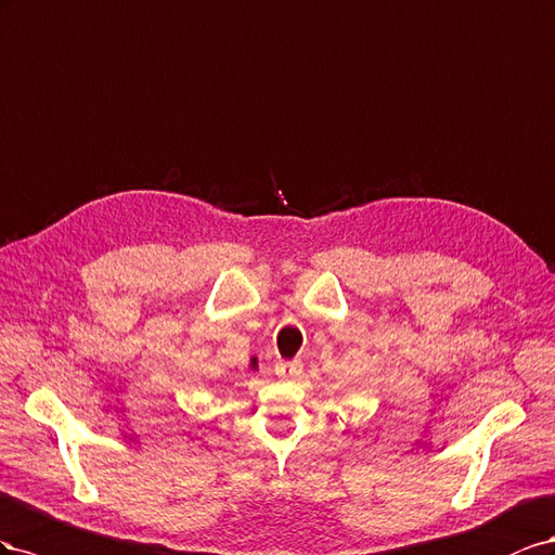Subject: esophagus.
<instances>
[{
  "label": "esophagus",
  "mask_w": 555,
  "mask_h": 555,
  "mask_svg": "<svg viewBox=\"0 0 555 555\" xmlns=\"http://www.w3.org/2000/svg\"><path fill=\"white\" fill-rule=\"evenodd\" d=\"M276 374L281 378H297L299 374H302V360H279Z\"/></svg>",
  "instance_id": "obj_1"
}]
</instances>
